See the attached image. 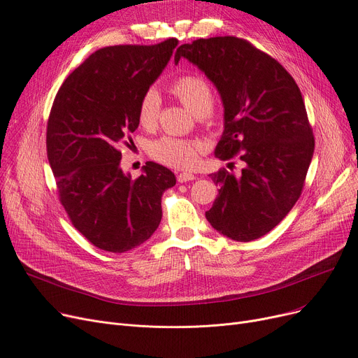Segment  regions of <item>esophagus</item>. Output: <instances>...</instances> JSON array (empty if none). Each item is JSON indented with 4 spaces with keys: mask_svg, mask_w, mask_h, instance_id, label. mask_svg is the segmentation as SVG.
I'll return each instance as SVG.
<instances>
[{
    "mask_svg": "<svg viewBox=\"0 0 358 358\" xmlns=\"http://www.w3.org/2000/svg\"><path fill=\"white\" fill-rule=\"evenodd\" d=\"M196 178V176L194 174H189V173H182V174H180L178 177H177V181L178 182H189V181H193Z\"/></svg>",
    "mask_w": 358,
    "mask_h": 358,
    "instance_id": "34e87169",
    "label": "esophagus"
}]
</instances>
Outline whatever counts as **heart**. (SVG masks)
Returning <instances> with one entry per match:
<instances>
[{"label":"heart","mask_w":358,"mask_h":358,"mask_svg":"<svg viewBox=\"0 0 358 358\" xmlns=\"http://www.w3.org/2000/svg\"><path fill=\"white\" fill-rule=\"evenodd\" d=\"M169 91L197 119L210 115L213 108V91L199 75H185V77L176 80L169 87ZM159 107L161 99L158 92L154 90L146 91L138 107L139 124L146 129L155 127L159 116ZM201 152V143L176 138H162L150 145V155L157 161L178 169L194 168Z\"/></svg>","instance_id":"1"}]
</instances>
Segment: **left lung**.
Returning <instances> with one entry per match:
<instances>
[{"mask_svg": "<svg viewBox=\"0 0 358 358\" xmlns=\"http://www.w3.org/2000/svg\"><path fill=\"white\" fill-rule=\"evenodd\" d=\"M204 72L220 94L223 134L215 157L238 155L241 174L219 169V194L206 219L234 241L248 242L274 229L302 193L315 139L302 92L270 55L234 36L197 39L174 56ZM234 162H229V168Z\"/></svg>", "mask_w": 358, "mask_h": 358, "instance_id": "1", "label": "left lung"}]
</instances>
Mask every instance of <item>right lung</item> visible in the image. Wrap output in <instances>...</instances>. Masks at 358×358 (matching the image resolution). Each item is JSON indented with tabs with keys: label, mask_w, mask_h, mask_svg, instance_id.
Segmentation results:
<instances>
[{
	"label": "right lung",
	"mask_w": 358,
	"mask_h": 358,
	"mask_svg": "<svg viewBox=\"0 0 358 358\" xmlns=\"http://www.w3.org/2000/svg\"><path fill=\"white\" fill-rule=\"evenodd\" d=\"M178 41L152 46L99 49L56 94L46 148L59 200L94 247L126 252L148 241L162 217L161 197L176 185L168 168L149 161L131 180L120 168V148L138 129V107Z\"/></svg>",
	"instance_id": "1"
}]
</instances>
